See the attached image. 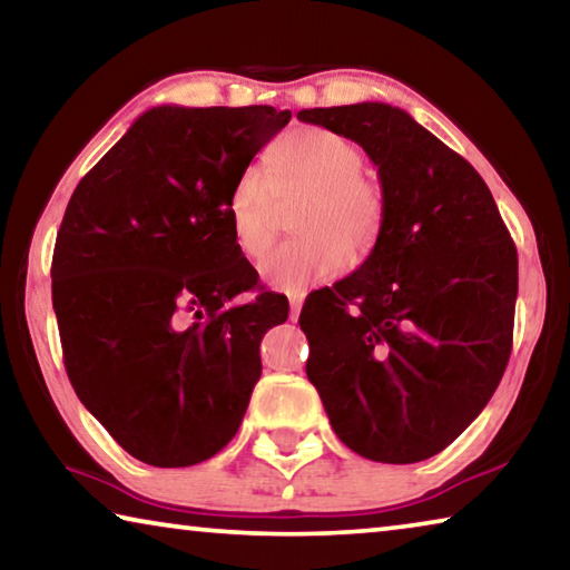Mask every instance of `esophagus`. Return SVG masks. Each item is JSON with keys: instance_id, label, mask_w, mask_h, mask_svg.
<instances>
[{"instance_id": "obj_1", "label": "esophagus", "mask_w": 570, "mask_h": 570, "mask_svg": "<svg viewBox=\"0 0 570 570\" xmlns=\"http://www.w3.org/2000/svg\"><path fill=\"white\" fill-rule=\"evenodd\" d=\"M302 296H292L288 298V320L292 322H296L298 320V314H302Z\"/></svg>"}]
</instances>
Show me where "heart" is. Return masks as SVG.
<instances>
[{
    "label": "heart",
    "instance_id": "1",
    "mask_svg": "<svg viewBox=\"0 0 570 570\" xmlns=\"http://www.w3.org/2000/svg\"><path fill=\"white\" fill-rule=\"evenodd\" d=\"M364 156L346 135L326 128L288 132L262 168H246L228 193L234 244L248 262L266 254L276 234V199L306 196L296 210L298 238L274 248L258 272L278 292L298 294L362 262L377 246L387 216L384 193L364 176Z\"/></svg>",
    "mask_w": 570,
    "mask_h": 570
}]
</instances>
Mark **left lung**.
Returning a JSON list of instances; mask_svg holds the SVG:
<instances>
[{"label": "left lung", "mask_w": 570, "mask_h": 570, "mask_svg": "<svg viewBox=\"0 0 570 570\" xmlns=\"http://www.w3.org/2000/svg\"><path fill=\"white\" fill-rule=\"evenodd\" d=\"M360 142L384 228L352 276L308 294L306 377L356 455L390 465L445 450L493 397L513 350L518 250L470 163L384 102L302 110Z\"/></svg>", "instance_id": "obj_1"}]
</instances>
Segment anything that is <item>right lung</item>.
<instances>
[{"label":"right lung","instance_id":"right-lung-1","mask_svg":"<svg viewBox=\"0 0 570 570\" xmlns=\"http://www.w3.org/2000/svg\"><path fill=\"white\" fill-rule=\"evenodd\" d=\"M292 120L272 105L142 112L67 204L52 306L77 397L118 445L188 468L234 440L262 377L258 344L286 322L234 244L228 193Z\"/></svg>","mask_w":570,"mask_h":570}]
</instances>
